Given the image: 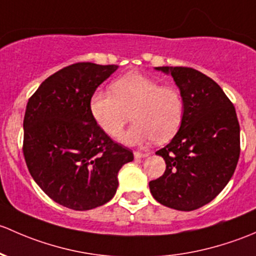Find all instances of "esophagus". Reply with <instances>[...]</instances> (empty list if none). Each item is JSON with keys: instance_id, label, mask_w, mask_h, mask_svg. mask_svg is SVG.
I'll use <instances>...</instances> for the list:
<instances>
[{"instance_id": "1", "label": "esophagus", "mask_w": 256, "mask_h": 256, "mask_svg": "<svg viewBox=\"0 0 256 256\" xmlns=\"http://www.w3.org/2000/svg\"><path fill=\"white\" fill-rule=\"evenodd\" d=\"M148 156L146 152H134V158L136 159H143V158Z\"/></svg>"}]
</instances>
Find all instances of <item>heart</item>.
<instances>
[{"instance_id":"obj_1","label":"heart","mask_w":256,"mask_h":256,"mask_svg":"<svg viewBox=\"0 0 256 256\" xmlns=\"http://www.w3.org/2000/svg\"><path fill=\"white\" fill-rule=\"evenodd\" d=\"M90 112L97 124L112 138L122 134L128 120L134 124L120 140L128 146L149 142L165 143L180 129L185 114L182 94L174 86H162L140 74L122 76L112 85V92H94Z\"/></svg>"}]
</instances>
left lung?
Returning <instances> with one entry per match:
<instances>
[{
  "label": "left lung",
  "mask_w": 256,
  "mask_h": 256,
  "mask_svg": "<svg viewBox=\"0 0 256 256\" xmlns=\"http://www.w3.org/2000/svg\"><path fill=\"white\" fill-rule=\"evenodd\" d=\"M171 74L185 102L182 124L172 140L158 150L164 175L149 182L159 204L194 210L212 201L233 176L240 154L236 108L210 78L185 66H159Z\"/></svg>",
  "instance_id": "left-lung-1"
}]
</instances>
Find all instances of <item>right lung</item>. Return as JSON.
Instances as JSON below:
<instances>
[{
    "mask_svg": "<svg viewBox=\"0 0 256 256\" xmlns=\"http://www.w3.org/2000/svg\"><path fill=\"white\" fill-rule=\"evenodd\" d=\"M117 65L76 62L42 82L28 100L23 155L32 178L62 206L88 210L107 204L118 171L133 160L90 112V98Z\"/></svg>",
    "mask_w": 256,
    "mask_h": 256,
    "instance_id": "obj_1",
    "label": "right lung"
}]
</instances>
